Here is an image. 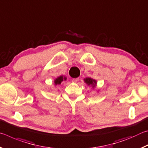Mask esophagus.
I'll list each match as a JSON object with an SVG mask.
<instances>
[{"mask_svg":"<svg viewBox=\"0 0 148 148\" xmlns=\"http://www.w3.org/2000/svg\"><path fill=\"white\" fill-rule=\"evenodd\" d=\"M73 81H74V82H75V83H77V82L79 81V78H78V77H76V78H74Z\"/></svg>","mask_w":148,"mask_h":148,"instance_id":"obj_1","label":"esophagus"}]
</instances>
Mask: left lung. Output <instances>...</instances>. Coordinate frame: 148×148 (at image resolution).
Segmentation results:
<instances>
[{
  "mask_svg": "<svg viewBox=\"0 0 148 148\" xmlns=\"http://www.w3.org/2000/svg\"><path fill=\"white\" fill-rule=\"evenodd\" d=\"M84 82L87 86H92V88H95L97 86V82L95 79L91 78V77H86V78H84Z\"/></svg>",
  "mask_w": 148,
  "mask_h": 148,
  "instance_id": "1",
  "label": "left lung"
}]
</instances>
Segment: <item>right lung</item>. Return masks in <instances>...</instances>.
Returning <instances> with one entry per match:
<instances>
[{
    "mask_svg": "<svg viewBox=\"0 0 148 148\" xmlns=\"http://www.w3.org/2000/svg\"><path fill=\"white\" fill-rule=\"evenodd\" d=\"M66 77L64 76H60L57 77L56 79H54V85L55 86H57V85H60L61 84V82L63 81H66Z\"/></svg>",
    "mask_w": 148,
    "mask_h": 148,
    "instance_id": "1",
    "label": "right lung"
}]
</instances>
